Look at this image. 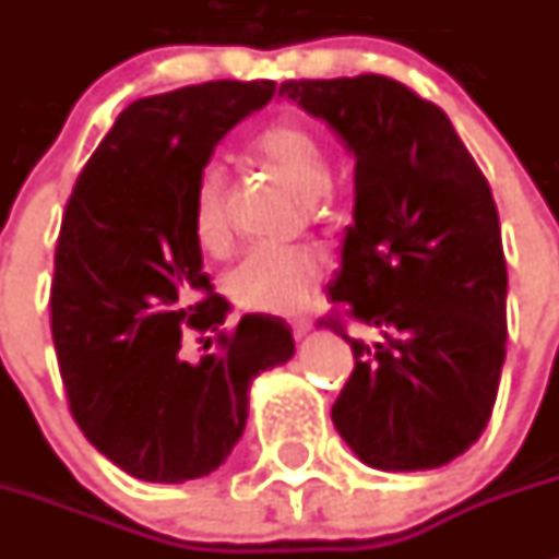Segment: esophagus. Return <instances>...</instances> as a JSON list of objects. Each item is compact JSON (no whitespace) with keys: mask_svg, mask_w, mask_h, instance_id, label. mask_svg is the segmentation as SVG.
<instances>
[{"mask_svg":"<svg viewBox=\"0 0 559 559\" xmlns=\"http://www.w3.org/2000/svg\"><path fill=\"white\" fill-rule=\"evenodd\" d=\"M311 328H313V322L308 317H294V319H290V331H294V336H297V338L308 336V333H311Z\"/></svg>","mask_w":559,"mask_h":559,"instance_id":"1","label":"esophagus"}]
</instances>
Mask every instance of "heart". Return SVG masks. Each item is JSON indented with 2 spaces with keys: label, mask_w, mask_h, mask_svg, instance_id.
<instances>
[{
  "label": "heart",
  "mask_w": 559,
  "mask_h": 559,
  "mask_svg": "<svg viewBox=\"0 0 559 559\" xmlns=\"http://www.w3.org/2000/svg\"><path fill=\"white\" fill-rule=\"evenodd\" d=\"M251 155L276 178L294 186L311 206L331 198L328 150L313 127L299 118H280L251 141ZM192 228L203 248H221L228 237L226 178L209 169L192 200ZM325 274V254L313 246H254L228 271V294L251 311L288 313L308 302Z\"/></svg>",
  "instance_id": "b5f03b06"
}]
</instances>
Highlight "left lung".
Here are the masks:
<instances>
[{"label":"left lung","instance_id":"8db88e82","mask_svg":"<svg viewBox=\"0 0 559 559\" xmlns=\"http://www.w3.org/2000/svg\"><path fill=\"white\" fill-rule=\"evenodd\" d=\"M280 95L328 121L356 157V206L319 325L350 342L331 409L367 466L436 469L492 416L507 359V257L492 189L447 112L388 75L283 81Z\"/></svg>","mask_w":559,"mask_h":559}]
</instances>
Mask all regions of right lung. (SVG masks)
<instances>
[{"label":"right lung","mask_w":559,"mask_h":559,"mask_svg":"<svg viewBox=\"0 0 559 559\" xmlns=\"http://www.w3.org/2000/svg\"><path fill=\"white\" fill-rule=\"evenodd\" d=\"M274 81H206L138 98L116 118L67 200L50 288L52 345L75 424L127 475L183 484L240 441L254 376L294 356L285 319L223 331L192 228L203 169ZM218 350L182 356L189 335ZM212 347V338H206Z\"/></svg>","instance_id":"right-lung-1"}]
</instances>
